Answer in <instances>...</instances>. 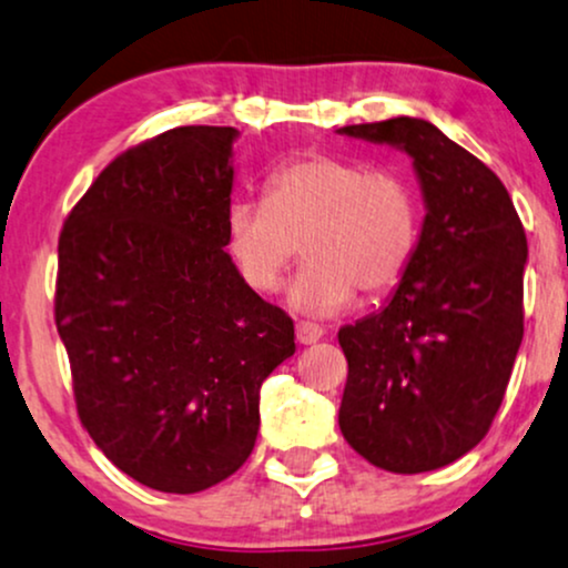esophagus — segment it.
I'll return each mask as SVG.
<instances>
[{"mask_svg":"<svg viewBox=\"0 0 568 568\" xmlns=\"http://www.w3.org/2000/svg\"><path fill=\"white\" fill-rule=\"evenodd\" d=\"M296 338H298V344H315L323 338V328L315 323L302 321V323H296Z\"/></svg>","mask_w":568,"mask_h":568,"instance_id":"34e87169","label":"esophagus"}]
</instances>
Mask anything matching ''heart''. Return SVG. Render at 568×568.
Instances as JSON below:
<instances>
[{
	"label": "heart",
	"instance_id": "obj_1",
	"mask_svg": "<svg viewBox=\"0 0 568 568\" xmlns=\"http://www.w3.org/2000/svg\"><path fill=\"white\" fill-rule=\"evenodd\" d=\"M240 277L272 293L304 253L310 264L291 285V304L331 315L357 291L384 296L403 283L419 245V200L389 168L304 154L266 179V200H234L224 219Z\"/></svg>",
	"mask_w": 568,
	"mask_h": 568
}]
</instances>
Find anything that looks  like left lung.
Returning a JSON list of instances; mask_svg holds the SVG:
<instances>
[{
    "label": "left lung",
    "instance_id": "obj_1",
    "mask_svg": "<svg viewBox=\"0 0 568 568\" xmlns=\"http://www.w3.org/2000/svg\"><path fill=\"white\" fill-rule=\"evenodd\" d=\"M414 158L427 216L416 256L376 315L338 331V427L371 465L427 473L486 438L524 338L526 232L505 184L414 116L338 128Z\"/></svg>",
    "mask_w": 568,
    "mask_h": 568
}]
</instances>
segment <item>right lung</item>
<instances>
[{
  "mask_svg": "<svg viewBox=\"0 0 568 568\" xmlns=\"http://www.w3.org/2000/svg\"><path fill=\"white\" fill-rule=\"evenodd\" d=\"M234 128L186 125L103 168L58 237L55 325L77 416L139 484L194 494L243 467L293 321L226 247Z\"/></svg>",
  "mask_w": 568,
  "mask_h": 568,
  "instance_id": "1",
  "label": "right lung"
}]
</instances>
